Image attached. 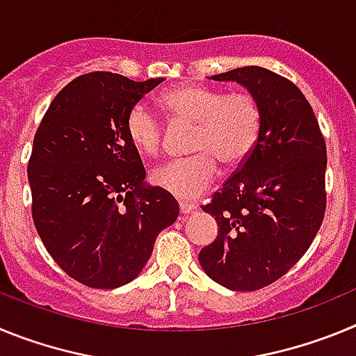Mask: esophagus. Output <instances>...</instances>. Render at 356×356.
Listing matches in <instances>:
<instances>
[{
	"instance_id": "34e87169",
	"label": "esophagus",
	"mask_w": 356,
	"mask_h": 356,
	"mask_svg": "<svg viewBox=\"0 0 356 356\" xmlns=\"http://www.w3.org/2000/svg\"><path fill=\"white\" fill-rule=\"evenodd\" d=\"M197 209L196 203H191V201H180V212L181 213H191Z\"/></svg>"
}]
</instances>
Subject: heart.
Listing matches in <instances>:
<instances>
[{
  "label": "heart",
  "mask_w": 356,
  "mask_h": 356,
  "mask_svg": "<svg viewBox=\"0 0 356 356\" xmlns=\"http://www.w3.org/2000/svg\"><path fill=\"white\" fill-rule=\"evenodd\" d=\"M172 122L194 124V155L168 163L151 175L156 187L180 200H194L216 180L219 165L234 169L251 156L262 135L264 114L257 96L246 90L226 92L207 85H181L160 96ZM127 135L144 156H159L163 124L146 105L137 103L127 115Z\"/></svg>",
  "instance_id": "1"
}]
</instances>
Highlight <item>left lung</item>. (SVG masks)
Returning <instances> with one entry per match:
<instances>
[{"label":"left lung","mask_w":356,"mask_h":356,"mask_svg":"<svg viewBox=\"0 0 356 356\" xmlns=\"http://www.w3.org/2000/svg\"><path fill=\"white\" fill-rule=\"evenodd\" d=\"M212 80L244 85L260 102L264 124L250 159L201 207L219 232L200 264L222 287L259 291L303 257L323 225L326 143L310 103L287 78L248 65Z\"/></svg>","instance_id":"obj_1"}]
</instances>
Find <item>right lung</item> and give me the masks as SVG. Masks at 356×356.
<instances>
[{
	"instance_id": "add662e5",
	"label": "right lung",
	"mask_w": 356,
	"mask_h": 356,
	"mask_svg": "<svg viewBox=\"0 0 356 356\" xmlns=\"http://www.w3.org/2000/svg\"><path fill=\"white\" fill-rule=\"evenodd\" d=\"M162 78L134 81L94 71L56 94L28 162L37 234L62 271L92 289L139 276L178 201L144 184L146 169L127 135V115Z\"/></svg>"
}]
</instances>
